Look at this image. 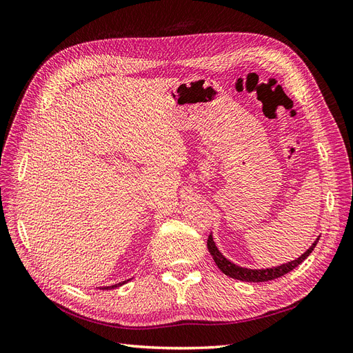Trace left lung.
Here are the masks:
<instances>
[{
  "label": "left lung",
  "instance_id": "obj_1",
  "mask_svg": "<svg viewBox=\"0 0 353 353\" xmlns=\"http://www.w3.org/2000/svg\"><path fill=\"white\" fill-rule=\"evenodd\" d=\"M318 240L319 239H316L314 241V244L301 256V258H297L296 261H292L288 263H283L280 266H275V268H266V270L241 268V266H237L236 263L230 262L227 258H223L222 253L218 250L212 236H209V239H208V249L212 254L213 261H215V263L218 265V268L225 275L231 276V279L240 280V281H249V283H262V281H271V280H275V279H280V276L285 275L287 272L293 271L296 266L301 265L307 258V256L312 253Z\"/></svg>",
  "mask_w": 353,
  "mask_h": 353
}]
</instances>
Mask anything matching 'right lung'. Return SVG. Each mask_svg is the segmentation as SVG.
Masks as SVG:
<instances>
[{"mask_svg":"<svg viewBox=\"0 0 353 353\" xmlns=\"http://www.w3.org/2000/svg\"><path fill=\"white\" fill-rule=\"evenodd\" d=\"M130 280H126V281H122V283H119V284H114V285H110V287H103V290H112V288H114V287H119V285H122V284H125V283H128Z\"/></svg>","mask_w":353,"mask_h":353,"instance_id":"add662e5","label":"right lung"}]
</instances>
